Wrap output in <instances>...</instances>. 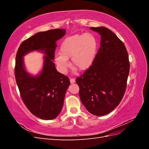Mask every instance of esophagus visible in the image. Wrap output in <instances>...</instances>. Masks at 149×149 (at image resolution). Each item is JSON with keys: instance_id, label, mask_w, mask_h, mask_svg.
I'll list each match as a JSON object with an SVG mask.
<instances>
[{"instance_id": "obj_1", "label": "esophagus", "mask_w": 149, "mask_h": 149, "mask_svg": "<svg viewBox=\"0 0 149 149\" xmlns=\"http://www.w3.org/2000/svg\"><path fill=\"white\" fill-rule=\"evenodd\" d=\"M75 82V79L74 78H70V83H74Z\"/></svg>"}]
</instances>
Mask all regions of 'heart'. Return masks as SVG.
Masks as SVG:
<instances>
[{"mask_svg": "<svg viewBox=\"0 0 149 149\" xmlns=\"http://www.w3.org/2000/svg\"><path fill=\"white\" fill-rule=\"evenodd\" d=\"M98 42L96 35L91 32L75 34L62 42L60 54L55 56V62L62 73H66L69 67L68 60L74 69L84 71L92 66L96 59Z\"/></svg>", "mask_w": 149, "mask_h": 149, "instance_id": "1", "label": "heart"}]
</instances>
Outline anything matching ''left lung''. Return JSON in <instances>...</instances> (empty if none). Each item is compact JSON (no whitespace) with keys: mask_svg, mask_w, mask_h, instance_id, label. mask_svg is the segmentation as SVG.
<instances>
[{"mask_svg":"<svg viewBox=\"0 0 149 149\" xmlns=\"http://www.w3.org/2000/svg\"><path fill=\"white\" fill-rule=\"evenodd\" d=\"M101 35V47L92 66L76 80L79 95L90 113L101 116L119 105L129 73L128 53L123 42L104 26L91 27Z\"/></svg>","mask_w":149,"mask_h":149,"instance_id":"8db88e82","label":"left lung"}]
</instances>
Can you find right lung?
I'll use <instances>...</instances> for the list:
<instances>
[{
	"label": "right lung",
	"mask_w": 149,
	"mask_h": 149,
	"mask_svg": "<svg viewBox=\"0 0 149 149\" xmlns=\"http://www.w3.org/2000/svg\"><path fill=\"white\" fill-rule=\"evenodd\" d=\"M66 34L65 29L41 31L21 43L16 55L15 76L22 101L34 116L45 120H52L62 109L69 78L58 72L53 60L56 42ZM33 51L43 52L44 66L39 75L32 76L25 70L23 58Z\"/></svg>",
	"instance_id": "right-lung-1"
}]
</instances>
